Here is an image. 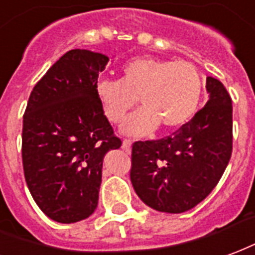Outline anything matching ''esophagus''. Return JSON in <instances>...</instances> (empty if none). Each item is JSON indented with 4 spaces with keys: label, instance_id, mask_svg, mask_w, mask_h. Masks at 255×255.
Returning a JSON list of instances; mask_svg holds the SVG:
<instances>
[{
    "label": "esophagus",
    "instance_id": "obj_1",
    "mask_svg": "<svg viewBox=\"0 0 255 255\" xmlns=\"http://www.w3.org/2000/svg\"><path fill=\"white\" fill-rule=\"evenodd\" d=\"M122 149L126 150V152H130L131 150V141L124 140V142H122Z\"/></svg>",
    "mask_w": 255,
    "mask_h": 255
}]
</instances>
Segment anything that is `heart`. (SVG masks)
I'll return each instance as SVG.
<instances>
[{
  "mask_svg": "<svg viewBox=\"0 0 255 255\" xmlns=\"http://www.w3.org/2000/svg\"><path fill=\"white\" fill-rule=\"evenodd\" d=\"M95 92L113 124H120L138 99L141 110L122 125V131L146 135L159 125L164 130L186 125L201 102L202 79L186 61L137 57L122 66L121 80H99Z\"/></svg>",
  "mask_w": 255,
  "mask_h": 255,
  "instance_id": "1",
  "label": "heart"
}]
</instances>
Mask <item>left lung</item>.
<instances>
[{"instance_id":"1","label":"left lung","mask_w":255,"mask_h":255,"mask_svg":"<svg viewBox=\"0 0 255 255\" xmlns=\"http://www.w3.org/2000/svg\"><path fill=\"white\" fill-rule=\"evenodd\" d=\"M209 99L190 122L167 138L137 141L130 181L141 201L166 213H183L209 196L232 152V102L224 85L206 77Z\"/></svg>"}]
</instances>
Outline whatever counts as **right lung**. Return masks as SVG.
<instances>
[{
    "label": "right lung",
    "mask_w": 255,
    "mask_h": 255,
    "mask_svg": "<svg viewBox=\"0 0 255 255\" xmlns=\"http://www.w3.org/2000/svg\"><path fill=\"white\" fill-rule=\"evenodd\" d=\"M109 57L74 49L46 72L23 117L25 182L40 211L64 224L89 217L99 201L106 153L121 140L95 92Z\"/></svg>",
    "instance_id": "right-lung-1"
}]
</instances>
